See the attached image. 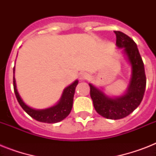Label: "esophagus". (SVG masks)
Returning <instances> with one entry per match:
<instances>
[{
  "label": "esophagus",
  "mask_w": 156,
  "mask_h": 156,
  "mask_svg": "<svg viewBox=\"0 0 156 156\" xmlns=\"http://www.w3.org/2000/svg\"><path fill=\"white\" fill-rule=\"evenodd\" d=\"M89 77V74L86 72H82V73H79V78H80L81 80H84V79H87V78Z\"/></svg>",
  "instance_id": "esophagus-1"
}]
</instances>
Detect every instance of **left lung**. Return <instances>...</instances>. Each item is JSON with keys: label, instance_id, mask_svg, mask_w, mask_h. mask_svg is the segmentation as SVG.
I'll use <instances>...</instances> for the list:
<instances>
[{"label": "left lung", "instance_id": "obj_1", "mask_svg": "<svg viewBox=\"0 0 156 156\" xmlns=\"http://www.w3.org/2000/svg\"><path fill=\"white\" fill-rule=\"evenodd\" d=\"M114 33L116 36V47L123 49L124 55L131 66L128 88L122 95L111 97L91 83L89 86L95 111L107 119L118 120L129 115L141 104L146 89V75L143 61L135 42L121 31Z\"/></svg>", "mask_w": 156, "mask_h": 156}]
</instances>
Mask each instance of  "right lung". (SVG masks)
<instances>
[{
	"mask_svg": "<svg viewBox=\"0 0 156 156\" xmlns=\"http://www.w3.org/2000/svg\"><path fill=\"white\" fill-rule=\"evenodd\" d=\"M15 71V68H13V73ZM78 83V80H75L70 85L64 89L63 93L58 102L55 105L47 108L44 109H35L30 108L24 103L23 99L17 89L16 80L13 75V90L15 93L16 98L18 100L20 106L32 118L40 122L44 123H56L62 121L70 113L71 109L73 107V95L75 92V88Z\"/></svg>",
	"mask_w": 156,
	"mask_h": 156,
	"instance_id": "right-lung-1",
	"label": "right lung"
}]
</instances>
